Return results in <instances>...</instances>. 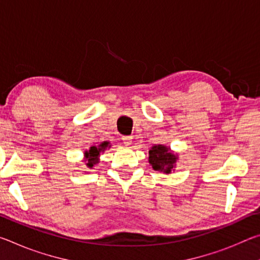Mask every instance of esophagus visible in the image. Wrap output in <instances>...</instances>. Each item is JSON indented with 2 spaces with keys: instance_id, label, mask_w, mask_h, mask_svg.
Masks as SVG:
<instances>
[{
  "instance_id": "1",
  "label": "esophagus",
  "mask_w": 260,
  "mask_h": 260,
  "mask_svg": "<svg viewBox=\"0 0 260 260\" xmlns=\"http://www.w3.org/2000/svg\"><path fill=\"white\" fill-rule=\"evenodd\" d=\"M122 142H124L126 146H129V144L133 142V138H132V136H124V138H122Z\"/></svg>"
}]
</instances>
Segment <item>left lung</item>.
Returning a JSON list of instances; mask_svg holds the SVG:
<instances>
[{
  "label": "left lung",
  "mask_w": 260,
  "mask_h": 260,
  "mask_svg": "<svg viewBox=\"0 0 260 260\" xmlns=\"http://www.w3.org/2000/svg\"><path fill=\"white\" fill-rule=\"evenodd\" d=\"M178 159V153L171 150V148L166 147L165 144H155L149 150V164L158 172L172 173L177 166Z\"/></svg>",
  "instance_id": "8db88e82"
}]
</instances>
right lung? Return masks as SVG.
Returning a JSON list of instances; mask_svg holds the SVG:
<instances>
[{
  "instance_id": "obj_1",
  "label": "right lung",
  "mask_w": 260,
  "mask_h": 260,
  "mask_svg": "<svg viewBox=\"0 0 260 260\" xmlns=\"http://www.w3.org/2000/svg\"><path fill=\"white\" fill-rule=\"evenodd\" d=\"M109 142H102L99 146H91L88 150L83 151V160L86 162V166L88 169H93L95 165L100 162V156L101 153L107 150V148H110Z\"/></svg>"
}]
</instances>
